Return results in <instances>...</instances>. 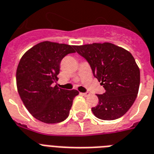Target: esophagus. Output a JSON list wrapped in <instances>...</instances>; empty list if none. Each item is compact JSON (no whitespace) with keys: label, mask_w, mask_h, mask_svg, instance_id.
I'll list each match as a JSON object with an SVG mask.
<instances>
[{"label":"esophagus","mask_w":154,"mask_h":154,"mask_svg":"<svg viewBox=\"0 0 154 154\" xmlns=\"http://www.w3.org/2000/svg\"><path fill=\"white\" fill-rule=\"evenodd\" d=\"M81 95H83V96H90V93L89 92H84V93H81Z\"/></svg>","instance_id":"obj_1"}]
</instances>
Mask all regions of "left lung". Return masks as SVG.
<instances>
[{
  "instance_id": "obj_1",
  "label": "left lung",
  "mask_w": 154,
  "mask_h": 154,
  "mask_svg": "<svg viewBox=\"0 0 154 154\" xmlns=\"http://www.w3.org/2000/svg\"><path fill=\"white\" fill-rule=\"evenodd\" d=\"M88 61L93 75L105 89L97 95L99 103L91 108L96 117L112 120L132 107L140 86V70L130 52L109 42L74 46Z\"/></svg>"
}]
</instances>
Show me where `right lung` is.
Returning a JSON list of instances; mask_svg holds the SVG:
<instances>
[{
	"mask_svg": "<svg viewBox=\"0 0 154 154\" xmlns=\"http://www.w3.org/2000/svg\"><path fill=\"white\" fill-rule=\"evenodd\" d=\"M75 52L74 46L42 42L21 57L16 73L17 91L27 110L37 120L55 124L68 117L79 91L53 84L58 80L62 59Z\"/></svg>",
	"mask_w": 154,
	"mask_h": 154,
	"instance_id": "right-lung-1",
	"label": "right lung"
}]
</instances>
